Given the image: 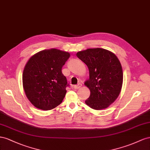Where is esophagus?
<instances>
[{
	"label": "esophagus",
	"instance_id": "obj_1",
	"mask_svg": "<svg viewBox=\"0 0 150 150\" xmlns=\"http://www.w3.org/2000/svg\"><path fill=\"white\" fill-rule=\"evenodd\" d=\"M81 87H82V83H78L77 85H74V87L75 89H79V88H80Z\"/></svg>",
	"mask_w": 150,
	"mask_h": 150
}]
</instances>
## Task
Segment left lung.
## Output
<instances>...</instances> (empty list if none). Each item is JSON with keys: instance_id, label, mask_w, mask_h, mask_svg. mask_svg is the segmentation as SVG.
Masks as SVG:
<instances>
[{"instance_id": "8db88e82", "label": "left lung", "mask_w": 150, "mask_h": 150, "mask_svg": "<svg viewBox=\"0 0 150 150\" xmlns=\"http://www.w3.org/2000/svg\"><path fill=\"white\" fill-rule=\"evenodd\" d=\"M86 64L89 79L85 85L91 95L85 104L96 110L105 109L118 97L121 92L123 73L121 64L115 54L102 48H90L76 53Z\"/></svg>"}]
</instances>
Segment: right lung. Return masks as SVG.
<instances>
[{"instance_id": "add662e5", "label": "right lung", "mask_w": 150, "mask_h": 150, "mask_svg": "<svg viewBox=\"0 0 150 150\" xmlns=\"http://www.w3.org/2000/svg\"><path fill=\"white\" fill-rule=\"evenodd\" d=\"M70 56L66 51L52 48L29 58L23 70V84L25 96L36 108L51 110L62 102L68 85L62 68Z\"/></svg>"}]
</instances>
